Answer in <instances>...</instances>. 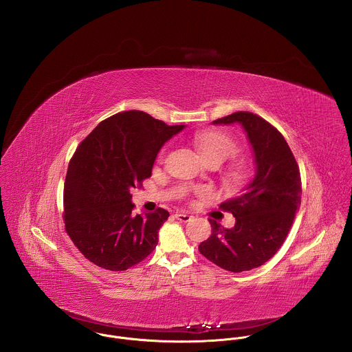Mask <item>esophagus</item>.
Returning <instances> with one entry per match:
<instances>
[{
	"label": "esophagus",
	"instance_id": "34e87169",
	"mask_svg": "<svg viewBox=\"0 0 352 352\" xmlns=\"http://www.w3.org/2000/svg\"><path fill=\"white\" fill-rule=\"evenodd\" d=\"M175 218H176L177 221H180V222H188V221L192 218V215H190V214H187V212H176V214H175Z\"/></svg>",
	"mask_w": 352,
	"mask_h": 352
}]
</instances>
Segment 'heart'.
Segmentation results:
<instances>
[{
    "label": "heart",
    "mask_w": 352,
    "mask_h": 352,
    "mask_svg": "<svg viewBox=\"0 0 352 352\" xmlns=\"http://www.w3.org/2000/svg\"><path fill=\"white\" fill-rule=\"evenodd\" d=\"M197 148L201 151V155L210 162L215 161L222 164L223 161L234 157L240 148L237 141L229 135L228 133L219 130H208L197 135L195 140ZM251 170L247 165L240 164L234 166L230 172V180L236 184H243L248 180Z\"/></svg>",
    "instance_id": "heart-1"
}]
</instances>
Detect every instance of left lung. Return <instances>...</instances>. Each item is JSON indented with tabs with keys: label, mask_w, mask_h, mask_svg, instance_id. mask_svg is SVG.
Instances as JSON below:
<instances>
[{
	"label": "left lung",
	"mask_w": 352,
	"mask_h": 352,
	"mask_svg": "<svg viewBox=\"0 0 352 352\" xmlns=\"http://www.w3.org/2000/svg\"><path fill=\"white\" fill-rule=\"evenodd\" d=\"M240 123L254 153L256 175L244 192L219 207L236 223L226 229L208 219L211 236L199 252L218 267L243 272L268 261L285 243L301 204V173L283 135L256 113L239 111L212 122Z\"/></svg>",
	"instance_id": "left-lung-1"
}]
</instances>
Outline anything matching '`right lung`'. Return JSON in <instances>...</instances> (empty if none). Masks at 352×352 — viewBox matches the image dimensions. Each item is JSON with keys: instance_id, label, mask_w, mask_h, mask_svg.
I'll return each instance as SVG.
<instances>
[{"instance_id": "right-lung-1", "label": "right lung", "mask_w": 352, "mask_h": 352, "mask_svg": "<svg viewBox=\"0 0 352 352\" xmlns=\"http://www.w3.org/2000/svg\"><path fill=\"white\" fill-rule=\"evenodd\" d=\"M184 126H168L144 111L100 122L74 151L65 180V230L85 258L124 271L154 251L169 212L133 214L131 190L142 187L162 145Z\"/></svg>"}]
</instances>
